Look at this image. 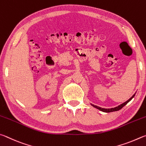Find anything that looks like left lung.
Listing matches in <instances>:
<instances>
[{"label": "left lung", "mask_w": 146, "mask_h": 146, "mask_svg": "<svg viewBox=\"0 0 146 146\" xmlns=\"http://www.w3.org/2000/svg\"><path fill=\"white\" fill-rule=\"evenodd\" d=\"M135 96V94H134L133 96L131 98H130L129 99H128V100H127V101H126L125 102V103H122V104H121V105H119V106H117V107H115V108H101V107H99V106H96V105H94V104H91V105L92 106H94V108H97V109H98V110H101V111H103V112H106V113H109V112H112V111H118V110H121V108H123V107L125 106V105H126L127 104V103H128L131 100V99L134 98V96Z\"/></svg>", "instance_id": "left-lung-1"}]
</instances>
